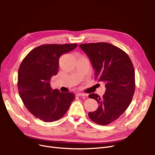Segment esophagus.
Segmentation results:
<instances>
[{
	"mask_svg": "<svg viewBox=\"0 0 155 155\" xmlns=\"http://www.w3.org/2000/svg\"><path fill=\"white\" fill-rule=\"evenodd\" d=\"M76 95H77L78 96H85V97L87 96V94H85V93H81V92H78V93H77V94H76Z\"/></svg>",
	"mask_w": 155,
	"mask_h": 155,
	"instance_id": "obj_1",
	"label": "esophagus"
}]
</instances>
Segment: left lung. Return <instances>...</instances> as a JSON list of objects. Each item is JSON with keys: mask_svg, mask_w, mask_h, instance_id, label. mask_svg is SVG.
<instances>
[{"mask_svg": "<svg viewBox=\"0 0 155 155\" xmlns=\"http://www.w3.org/2000/svg\"><path fill=\"white\" fill-rule=\"evenodd\" d=\"M94 69L95 79L105 83L106 91L100 97H88L98 103L97 109L88 117L98 125H107L116 120L129 106L135 90V73L132 61L124 50L107 43L81 44Z\"/></svg>", "mask_w": 155, "mask_h": 155, "instance_id": "1", "label": "left lung"}]
</instances>
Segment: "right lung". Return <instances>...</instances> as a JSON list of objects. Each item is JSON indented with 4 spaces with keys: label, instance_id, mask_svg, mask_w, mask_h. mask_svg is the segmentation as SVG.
<instances>
[{
    "label": "right lung",
    "instance_id": "right-lung-1",
    "mask_svg": "<svg viewBox=\"0 0 155 155\" xmlns=\"http://www.w3.org/2000/svg\"><path fill=\"white\" fill-rule=\"evenodd\" d=\"M78 44L42 45L31 50L18 71V91L26 109L45 122L59 120L66 114L75 94L52 90L50 80L58 74L59 59Z\"/></svg>",
    "mask_w": 155,
    "mask_h": 155
}]
</instances>
